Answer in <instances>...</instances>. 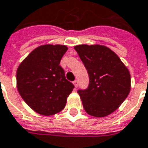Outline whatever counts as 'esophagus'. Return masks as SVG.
I'll return each mask as SVG.
<instances>
[{
  "label": "esophagus",
  "mask_w": 148,
  "mask_h": 148,
  "mask_svg": "<svg viewBox=\"0 0 148 148\" xmlns=\"http://www.w3.org/2000/svg\"><path fill=\"white\" fill-rule=\"evenodd\" d=\"M73 84H74V87L77 88V86H78V81H77V80H74V82H73Z\"/></svg>",
  "instance_id": "1"
}]
</instances>
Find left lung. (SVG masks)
<instances>
[{
  "label": "left lung",
  "mask_w": 148,
  "mask_h": 148,
  "mask_svg": "<svg viewBox=\"0 0 148 148\" xmlns=\"http://www.w3.org/2000/svg\"><path fill=\"white\" fill-rule=\"evenodd\" d=\"M87 69L90 83L79 90L84 109L88 114L101 118L114 113L130 91V74L111 49L101 45L74 47Z\"/></svg>",
  "instance_id": "left-lung-1"
}]
</instances>
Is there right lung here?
Masks as SVG:
<instances>
[{
	"mask_svg": "<svg viewBox=\"0 0 148 148\" xmlns=\"http://www.w3.org/2000/svg\"><path fill=\"white\" fill-rule=\"evenodd\" d=\"M67 50L64 45L40 46L17 69L18 90L23 101L37 114L49 116L61 112L74 89L59 65Z\"/></svg>",
	"mask_w": 148,
	"mask_h": 148,
	"instance_id": "add662e5",
	"label": "right lung"
}]
</instances>
